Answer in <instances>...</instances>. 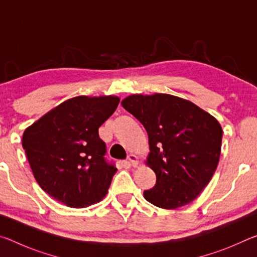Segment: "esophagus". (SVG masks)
<instances>
[{
	"instance_id": "esophagus-1",
	"label": "esophagus",
	"mask_w": 257,
	"mask_h": 257,
	"mask_svg": "<svg viewBox=\"0 0 257 257\" xmlns=\"http://www.w3.org/2000/svg\"><path fill=\"white\" fill-rule=\"evenodd\" d=\"M128 161H129V163L133 165V167H136V165L138 164V158L136 155H134V154H129L128 155Z\"/></svg>"
}]
</instances>
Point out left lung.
Here are the masks:
<instances>
[{"label":"left lung","instance_id":"8db88e82","mask_svg":"<svg viewBox=\"0 0 257 257\" xmlns=\"http://www.w3.org/2000/svg\"><path fill=\"white\" fill-rule=\"evenodd\" d=\"M122 106L149 135L147 165L156 184L144 191L153 205L172 210L187 205L205 188L221 153L222 128L210 113L169 94L132 95Z\"/></svg>","mask_w":257,"mask_h":257}]
</instances>
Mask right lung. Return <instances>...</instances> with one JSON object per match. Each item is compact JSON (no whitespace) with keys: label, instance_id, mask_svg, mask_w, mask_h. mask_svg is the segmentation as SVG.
<instances>
[{"label":"right lung","instance_id":"obj_1","mask_svg":"<svg viewBox=\"0 0 257 257\" xmlns=\"http://www.w3.org/2000/svg\"><path fill=\"white\" fill-rule=\"evenodd\" d=\"M116 96L67 99L25 130L23 147L41 188L70 207L105 196L116 172L98 128L118 107Z\"/></svg>","mask_w":257,"mask_h":257}]
</instances>
